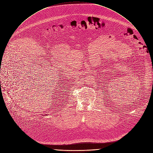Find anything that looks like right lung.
Returning a JSON list of instances; mask_svg holds the SVG:
<instances>
[{
    "mask_svg": "<svg viewBox=\"0 0 153 153\" xmlns=\"http://www.w3.org/2000/svg\"><path fill=\"white\" fill-rule=\"evenodd\" d=\"M46 115H47V114H46Z\"/></svg>",
    "mask_w": 153,
    "mask_h": 153,
    "instance_id": "right-lung-1",
    "label": "right lung"
}]
</instances>
